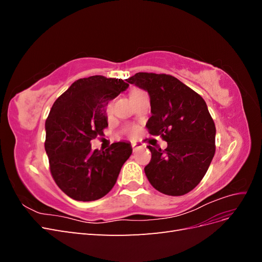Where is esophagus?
Listing matches in <instances>:
<instances>
[{
    "label": "esophagus",
    "instance_id": "esophagus-1",
    "mask_svg": "<svg viewBox=\"0 0 262 262\" xmlns=\"http://www.w3.org/2000/svg\"><path fill=\"white\" fill-rule=\"evenodd\" d=\"M140 147H142V144L139 143V142H133L132 143V149L133 152H136V150H138Z\"/></svg>",
    "mask_w": 262,
    "mask_h": 262
}]
</instances>
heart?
<instances>
[{"label": "heart", "mask_w": 262, "mask_h": 262, "mask_svg": "<svg viewBox=\"0 0 262 262\" xmlns=\"http://www.w3.org/2000/svg\"><path fill=\"white\" fill-rule=\"evenodd\" d=\"M110 109H112V105H109V106L107 107V113H110ZM130 132H131V134H136V132H137V131L134 130V129H132Z\"/></svg>", "instance_id": "b5f03b06"}]
</instances>
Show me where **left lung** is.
<instances>
[{
	"mask_svg": "<svg viewBox=\"0 0 262 262\" xmlns=\"http://www.w3.org/2000/svg\"><path fill=\"white\" fill-rule=\"evenodd\" d=\"M148 93L150 136L167 142L164 150L148 145L152 153L145 175L156 190L184 195L194 189L215 154V124L204 99L168 74L140 72L125 80Z\"/></svg>",
	"mask_w": 262,
	"mask_h": 262,
	"instance_id": "1",
	"label": "left lung"
}]
</instances>
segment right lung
I'll return each mask as SVG.
<instances>
[{
	"label": "right lung",
	"instance_id": "add662e5",
	"mask_svg": "<svg viewBox=\"0 0 262 262\" xmlns=\"http://www.w3.org/2000/svg\"><path fill=\"white\" fill-rule=\"evenodd\" d=\"M128 86L121 78L94 75L75 81L54 101L46 120L45 149L55 184L74 200L106 195L132 154L128 142L113 143L106 150H93L91 144L108 126V102Z\"/></svg>",
	"mask_w": 262,
	"mask_h": 262
}]
</instances>
